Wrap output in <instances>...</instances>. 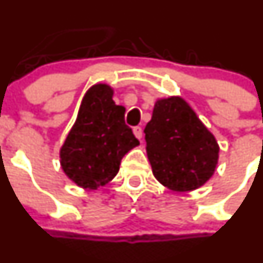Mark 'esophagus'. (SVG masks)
Masks as SVG:
<instances>
[{"label": "esophagus", "instance_id": "obj_1", "mask_svg": "<svg viewBox=\"0 0 263 263\" xmlns=\"http://www.w3.org/2000/svg\"><path fill=\"white\" fill-rule=\"evenodd\" d=\"M133 133H134V135L138 139H142V128H140V126H134V128H133Z\"/></svg>", "mask_w": 263, "mask_h": 263}]
</instances>
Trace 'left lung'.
<instances>
[{
    "label": "left lung",
    "mask_w": 263,
    "mask_h": 263,
    "mask_svg": "<svg viewBox=\"0 0 263 263\" xmlns=\"http://www.w3.org/2000/svg\"><path fill=\"white\" fill-rule=\"evenodd\" d=\"M144 134L152 173L166 188L196 191L216 171L219 143L184 98H158Z\"/></svg>",
    "instance_id": "1"
}]
</instances>
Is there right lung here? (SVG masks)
I'll use <instances>...</instances> for the list:
<instances>
[{
	"mask_svg": "<svg viewBox=\"0 0 263 263\" xmlns=\"http://www.w3.org/2000/svg\"><path fill=\"white\" fill-rule=\"evenodd\" d=\"M114 88L105 83L85 92L77 120L60 148L65 175L83 189L96 191L110 183L121 158L139 145L124 120L125 107L112 100Z\"/></svg>",
	"mask_w": 263,
	"mask_h": 263,
	"instance_id": "obj_1",
	"label": "right lung"
}]
</instances>
